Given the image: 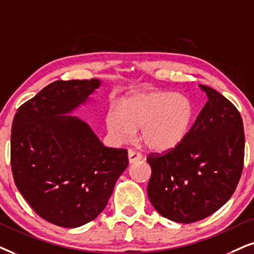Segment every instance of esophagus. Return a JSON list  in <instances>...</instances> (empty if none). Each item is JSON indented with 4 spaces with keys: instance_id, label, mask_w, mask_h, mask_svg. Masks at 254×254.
I'll return each instance as SVG.
<instances>
[{
    "instance_id": "esophagus-1",
    "label": "esophagus",
    "mask_w": 254,
    "mask_h": 254,
    "mask_svg": "<svg viewBox=\"0 0 254 254\" xmlns=\"http://www.w3.org/2000/svg\"><path fill=\"white\" fill-rule=\"evenodd\" d=\"M127 157H129L130 164H133V163H136V162H138V160H140L143 158V156L134 150L127 151Z\"/></svg>"
}]
</instances>
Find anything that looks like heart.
Returning a JSON list of instances; mask_svg holds the SVG:
<instances>
[{
	"label": "heart",
	"mask_w": 254,
	"mask_h": 254,
	"mask_svg": "<svg viewBox=\"0 0 254 254\" xmlns=\"http://www.w3.org/2000/svg\"><path fill=\"white\" fill-rule=\"evenodd\" d=\"M193 120V108L184 96L168 91L132 92L109 109L105 125L112 142L129 143L140 127L147 149L165 152L181 144Z\"/></svg>",
	"instance_id": "obj_1"
}]
</instances>
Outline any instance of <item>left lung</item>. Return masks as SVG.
Here are the masks:
<instances>
[{
  "mask_svg": "<svg viewBox=\"0 0 254 254\" xmlns=\"http://www.w3.org/2000/svg\"><path fill=\"white\" fill-rule=\"evenodd\" d=\"M199 86L207 102L184 140L165 155L147 157L151 204L176 223H194L219 210L243 171L245 136L239 111L214 89Z\"/></svg>",
  "mask_w": 254,
  "mask_h": 254,
  "instance_id": "8db88e82",
  "label": "left lung"
}]
</instances>
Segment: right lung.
I'll return each mask as SVG.
<instances>
[{
    "mask_svg": "<svg viewBox=\"0 0 254 254\" xmlns=\"http://www.w3.org/2000/svg\"><path fill=\"white\" fill-rule=\"evenodd\" d=\"M98 78L56 81L25 102L11 127L15 184L38 216L73 229L107 206L127 168V151L102 144L86 122L70 116L91 101Z\"/></svg>",
    "mask_w": 254,
    "mask_h": 254,
    "instance_id": "1",
    "label": "right lung"
}]
</instances>
